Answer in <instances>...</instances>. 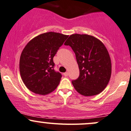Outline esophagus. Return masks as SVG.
Listing matches in <instances>:
<instances>
[{
	"label": "esophagus",
	"instance_id": "esophagus-1",
	"mask_svg": "<svg viewBox=\"0 0 131 131\" xmlns=\"http://www.w3.org/2000/svg\"><path fill=\"white\" fill-rule=\"evenodd\" d=\"M63 75H64V77H68V73H67V72H66V73H63Z\"/></svg>",
	"mask_w": 131,
	"mask_h": 131
}]
</instances>
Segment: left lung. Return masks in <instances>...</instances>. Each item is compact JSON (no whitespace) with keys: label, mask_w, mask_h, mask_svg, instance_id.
Here are the masks:
<instances>
[{"label":"left lung","mask_w":131,"mask_h":131,"mask_svg":"<svg viewBox=\"0 0 131 131\" xmlns=\"http://www.w3.org/2000/svg\"><path fill=\"white\" fill-rule=\"evenodd\" d=\"M76 54L80 76L72 84L78 93L85 96L97 95L107 86L111 76L110 54L105 45L94 36L72 34L64 43Z\"/></svg>","instance_id":"8db88e82"}]
</instances>
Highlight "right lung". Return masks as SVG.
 I'll return each mask as SVG.
<instances>
[{
	"label": "right lung",
	"instance_id": "add662e5",
	"mask_svg": "<svg viewBox=\"0 0 131 131\" xmlns=\"http://www.w3.org/2000/svg\"><path fill=\"white\" fill-rule=\"evenodd\" d=\"M68 35L43 33L32 38L21 52L20 73L26 87L35 94L46 95L57 88L61 74L53 69L54 56Z\"/></svg>",
	"mask_w": 131,
	"mask_h": 131
}]
</instances>
